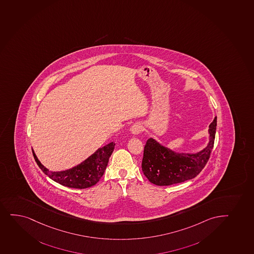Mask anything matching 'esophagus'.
I'll use <instances>...</instances> for the list:
<instances>
[{
    "instance_id": "obj_1",
    "label": "esophagus",
    "mask_w": 254,
    "mask_h": 254,
    "mask_svg": "<svg viewBox=\"0 0 254 254\" xmlns=\"http://www.w3.org/2000/svg\"><path fill=\"white\" fill-rule=\"evenodd\" d=\"M142 130H143V127L138 123H135L131 127V133L133 135H138V134L141 133Z\"/></svg>"
}]
</instances>
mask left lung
Masks as SVG:
<instances>
[{"instance_id": "left-lung-1", "label": "left lung", "mask_w": 254, "mask_h": 254, "mask_svg": "<svg viewBox=\"0 0 254 254\" xmlns=\"http://www.w3.org/2000/svg\"><path fill=\"white\" fill-rule=\"evenodd\" d=\"M217 117L208 127V143L197 153L172 150L154 138L147 140L143 150L142 171L148 181L157 186H169L192 179L208 162L214 147Z\"/></svg>"}]
</instances>
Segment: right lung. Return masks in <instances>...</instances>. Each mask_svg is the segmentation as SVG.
<instances>
[{"label": "right lung", "mask_w": 254, "mask_h": 254, "mask_svg": "<svg viewBox=\"0 0 254 254\" xmlns=\"http://www.w3.org/2000/svg\"><path fill=\"white\" fill-rule=\"evenodd\" d=\"M115 145L116 143L111 142L102 148H98L94 154L77 166L60 171H49L40 163L33 148L32 151L39 167L51 179L67 188L83 189L95 185L100 181L106 170Z\"/></svg>", "instance_id": "obj_1"}]
</instances>
